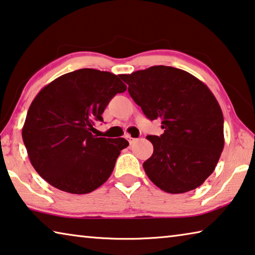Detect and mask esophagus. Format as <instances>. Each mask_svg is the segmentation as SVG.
Instances as JSON below:
<instances>
[{
	"label": "esophagus",
	"mask_w": 255,
	"mask_h": 255,
	"mask_svg": "<svg viewBox=\"0 0 255 255\" xmlns=\"http://www.w3.org/2000/svg\"><path fill=\"white\" fill-rule=\"evenodd\" d=\"M125 137H126V138L128 139V142L130 143V144H134L136 140H137V138H134V137H131L130 135H126Z\"/></svg>",
	"instance_id": "1"
}]
</instances>
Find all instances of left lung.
Returning <instances> with one entry per match:
<instances>
[{
    "label": "left lung",
    "mask_w": 255,
    "mask_h": 255,
    "mask_svg": "<svg viewBox=\"0 0 255 255\" xmlns=\"http://www.w3.org/2000/svg\"><path fill=\"white\" fill-rule=\"evenodd\" d=\"M128 92L146 118L161 120L163 134L148 135L153 154L143 168L170 194L192 191L211 175L224 149V116L215 95L177 68L149 67L124 75Z\"/></svg>",
    "instance_id": "left-lung-1"
}]
</instances>
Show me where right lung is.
Segmentation results:
<instances>
[{
	"label": "right lung",
	"mask_w": 255,
	"mask_h": 255,
	"mask_svg": "<svg viewBox=\"0 0 255 255\" xmlns=\"http://www.w3.org/2000/svg\"><path fill=\"white\" fill-rule=\"evenodd\" d=\"M121 79L108 71L75 70L46 85L31 102L22 139L34 169L53 187L87 194L111 176L129 143L93 132L113 96L127 90Z\"/></svg>",
	"instance_id": "add662e5"
}]
</instances>
